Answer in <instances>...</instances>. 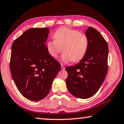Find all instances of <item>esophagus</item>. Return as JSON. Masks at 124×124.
<instances>
[{
	"mask_svg": "<svg viewBox=\"0 0 124 124\" xmlns=\"http://www.w3.org/2000/svg\"><path fill=\"white\" fill-rule=\"evenodd\" d=\"M61 67H62V70H64V69H65L64 65H63L62 64H61Z\"/></svg>",
	"mask_w": 124,
	"mask_h": 124,
	"instance_id": "34e87169",
	"label": "esophagus"
}]
</instances>
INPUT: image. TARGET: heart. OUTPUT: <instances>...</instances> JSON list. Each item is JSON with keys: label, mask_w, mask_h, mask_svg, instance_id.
I'll use <instances>...</instances> for the list:
<instances>
[{"label": "heart", "mask_w": 124, "mask_h": 124, "mask_svg": "<svg viewBox=\"0 0 124 124\" xmlns=\"http://www.w3.org/2000/svg\"><path fill=\"white\" fill-rule=\"evenodd\" d=\"M53 38L54 40H49L46 44L48 52L53 58H57L62 49L61 60L64 62L80 61L86 54L88 40L85 34L62 27L56 30Z\"/></svg>", "instance_id": "b5f03b06"}]
</instances>
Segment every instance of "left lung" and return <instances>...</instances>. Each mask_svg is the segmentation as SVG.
<instances>
[{
  "mask_svg": "<svg viewBox=\"0 0 124 124\" xmlns=\"http://www.w3.org/2000/svg\"><path fill=\"white\" fill-rule=\"evenodd\" d=\"M88 40L87 52L74 66L65 68L68 77L67 89L74 97L87 99L96 93L104 81L108 71V47L99 32L89 27L85 32Z\"/></svg>",
  "mask_w": 124,
  "mask_h": 124,
  "instance_id": "1",
  "label": "left lung"
}]
</instances>
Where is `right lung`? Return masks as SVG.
I'll list each match as a JSON object with an SVG mask.
<instances>
[{
  "label": "right lung",
  "mask_w": 124,
  "mask_h": 124,
  "mask_svg": "<svg viewBox=\"0 0 124 124\" xmlns=\"http://www.w3.org/2000/svg\"><path fill=\"white\" fill-rule=\"evenodd\" d=\"M49 32L48 27L29 29L12 45V77L21 94L32 101H39L47 96L61 70L59 62L47 50L45 43Z\"/></svg>",
  "instance_id": "obj_1"
}]
</instances>
